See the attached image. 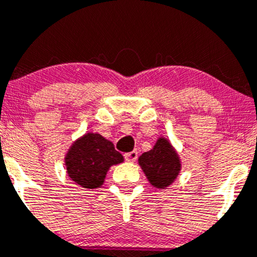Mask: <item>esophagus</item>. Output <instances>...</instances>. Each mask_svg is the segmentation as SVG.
Segmentation results:
<instances>
[{
	"instance_id": "1",
	"label": "esophagus",
	"mask_w": 257,
	"mask_h": 257,
	"mask_svg": "<svg viewBox=\"0 0 257 257\" xmlns=\"http://www.w3.org/2000/svg\"><path fill=\"white\" fill-rule=\"evenodd\" d=\"M124 158H125V161L133 163V162H136L137 158H138V152L133 151V152H129V153H125L124 154Z\"/></svg>"
}]
</instances>
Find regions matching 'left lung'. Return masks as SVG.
<instances>
[{
  "label": "left lung",
  "mask_w": 257,
  "mask_h": 257,
  "mask_svg": "<svg viewBox=\"0 0 257 257\" xmlns=\"http://www.w3.org/2000/svg\"><path fill=\"white\" fill-rule=\"evenodd\" d=\"M138 163L149 183L161 189L171 186L182 168L178 153L164 137H159L153 148L139 157Z\"/></svg>",
  "instance_id": "obj_1"
}]
</instances>
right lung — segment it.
<instances>
[{
	"mask_svg": "<svg viewBox=\"0 0 257 257\" xmlns=\"http://www.w3.org/2000/svg\"><path fill=\"white\" fill-rule=\"evenodd\" d=\"M64 162L74 183L95 189L103 186L110 167L123 163L124 158L110 141L99 133L89 132L71 144Z\"/></svg>",
	"mask_w": 257,
	"mask_h": 257,
	"instance_id": "right-lung-1",
	"label": "right lung"
}]
</instances>
